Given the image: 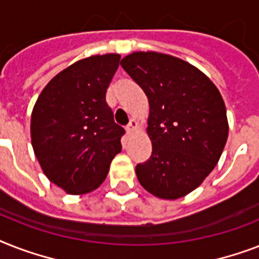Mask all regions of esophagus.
Returning a JSON list of instances; mask_svg holds the SVG:
<instances>
[{
  "mask_svg": "<svg viewBox=\"0 0 259 259\" xmlns=\"http://www.w3.org/2000/svg\"><path fill=\"white\" fill-rule=\"evenodd\" d=\"M136 127H137V122L134 121V119H132V121L129 122V125L126 126V133L132 134L134 130H136Z\"/></svg>",
  "mask_w": 259,
  "mask_h": 259,
  "instance_id": "obj_1",
  "label": "esophagus"
}]
</instances>
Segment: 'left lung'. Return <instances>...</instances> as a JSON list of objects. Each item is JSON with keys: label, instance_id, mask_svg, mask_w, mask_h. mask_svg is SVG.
I'll list each match as a JSON object with an SVG mask.
<instances>
[{"label": "left lung", "instance_id": "1", "mask_svg": "<svg viewBox=\"0 0 259 259\" xmlns=\"http://www.w3.org/2000/svg\"><path fill=\"white\" fill-rule=\"evenodd\" d=\"M121 66L149 101L153 150L136 166L138 181L161 199L185 196L208 176L225 149L229 122L223 98L200 70L170 55L133 52Z\"/></svg>", "mask_w": 259, "mask_h": 259}]
</instances>
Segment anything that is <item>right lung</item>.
Here are the masks:
<instances>
[{"label":"right lung","mask_w":259,"mask_h":259,"mask_svg":"<svg viewBox=\"0 0 259 259\" xmlns=\"http://www.w3.org/2000/svg\"><path fill=\"white\" fill-rule=\"evenodd\" d=\"M121 56L95 55L59 72L38 95L30 118L34 154L46 176L72 195L97 189L122 149L106 91Z\"/></svg>","instance_id":"add662e5"}]
</instances>
